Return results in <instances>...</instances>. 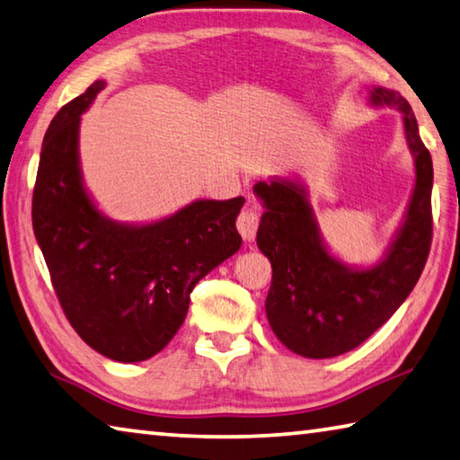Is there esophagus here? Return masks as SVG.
I'll return each mask as SVG.
<instances>
[{
  "mask_svg": "<svg viewBox=\"0 0 460 460\" xmlns=\"http://www.w3.org/2000/svg\"><path fill=\"white\" fill-rule=\"evenodd\" d=\"M259 227V208L253 203H247L237 217V229L245 241H253Z\"/></svg>",
  "mask_w": 460,
  "mask_h": 460,
  "instance_id": "34e87169",
  "label": "esophagus"
}]
</instances>
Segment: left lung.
Masks as SVG:
<instances>
[{
  "instance_id": "1",
  "label": "left lung",
  "mask_w": 460,
  "mask_h": 460,
  "mask_svg": "<svg viewBox=\"0 0 460 460\" xmlns=\"http://www.w3.org/2000/svg\"><path fill=\"white\" fill-rule=\"evenodd\" d=\"M374 104L396 106L416 164V185L406 221L382 263L348 270L317 235L305 189L294 181L257 182L267 211L257 245L271 261L273 278L265 312L275 336L305 358L346 354L368 340L411 296L432 243V158L419 135L411 104L394 90L374 88Z\"/></svg>"
}]
</instances>
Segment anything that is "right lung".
<instances>
[{
	"mask_svg": "<svg viewBox=\"0 0 460 460\" xmlns=\"http://www.w3.org/2000/svg\"><path fill=\"white\" fill-rule=\"evenodd\" d=\"M104 82L62 106L41 143L33 233L62 310L78 336L116 362H143L185 322L190 291L241 247L245 199L195 201L143 227L96 211L78 166L80 114Z\"/></svg>",
	"mask_w": 460,
	"mask_h": 460,
	"instance_id": "1",
	"label": "right lung"
}]
</instances>
